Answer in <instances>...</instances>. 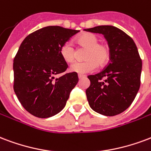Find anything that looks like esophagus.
Listing matches in <instances>:
<instances>
[{
    "label": "esophagus",
    "instance_id": "34e87169",
    "mask_svg": "<svg viewBox=\"0 0 151 151\" xmlns=\"http://www.w3.org/2000/svg\"><path fill=\"white\" fill-rule=\"evenodd\" d=\"M85 76H83V75H78V78L79 79H82V78H84Z\"/></svg>",
    "mask_w": 151,
    "mask_h": 151
}]
</instances>
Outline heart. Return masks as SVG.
<instances>
[{"instance_id": "1", "label": "heart", "mask_w": 151, "mask_h": 151, "mask_svg": "<svg viewBox=\"0 0 151 151\" xmlns=\"http://www.w3.org/2000/svg\"><path fill=\"white\" fill-rule=\"evenodd\" d=\"M96 35L89 32L82 33L76 38V43L80 47L86 48L83 58L86 60L72 63L69 71L79 75L92 72L97 66L104 67L111 58V49L108 45L99 43ZM60 55L64 62L71 63L75 60L76 53L70 43L63 44L60 48Z\"/></svg>"}]
</instances>
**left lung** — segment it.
I'll use <instances>...</instances> for the list:
<instances>
[{"mask_svg":"<svg viewBox=\"0 0 151 151\" xmlns=\"http://www.w3.org/2000/svg\"><path fill=\"white\" fill-rule=\"evenodd\" d=\"M84 31L103 34L111 49L108 65L98 74L88 76L89 105L103 115L120 114L131 106L140 88L142 60L135 43L114 26H96Z\"/></svg>","mask_w":151,"mask_h":151,"instance_id":"1","label":"left lung"}]
</instances>
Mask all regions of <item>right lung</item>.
I'll list each match as a JSON object with an SVG mask.
<instances>
[{
	"label": "right lung",
	"mask_w": 151,
	"mask_h": 151,
	"mask_svg": "<svg viewBox=\"0 0 151 151\" xmlns=\"http://www.w3.org/2000/svg\"><path fill=\"white\" fill-rule=\"evenodd\" d=\"M79 30L47 26L29 34L13 60L14 91L24 108L34 116L49 118L63 109L78 83L77 73L66 71L68 64L60 48Z\"/></svg>",
	"instance_id": "1"
}]
</instances>
